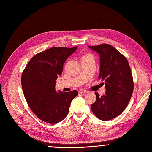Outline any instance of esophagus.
I'll return each mask as SVG.
<instances>
[{
	"instance_id": "obj_1",
	"label": "esophagus",
	"mask_w": 152,
	"mask_h": 152,
	"mask_svg": "<svg viewBox=\"0 0 152 152\" xmlns=\"http://www.w3.org/2000/svg\"><path fill=\"white\" fill-rule=\"evenodd\" d=\"M78 92L80 93H88V91L86 90H80L78 91Z\"/></svg>"
}]
</instances>
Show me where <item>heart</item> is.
Masks as SVG:
<instances>
[{"label": "heart", "mask_w": 152, "mask_h": 152, "mask_svg": "<svg viewBox=\"0 0 152 152\" xmlns=\"http://www.w3.org/2000/svg\"><path fill=\"white\" fill-rule=\"evenodd\" d=\"M89 55H90V54H88V55H85V56H89Z\"/></svg>", "instance_id": "1"}]
</instances>
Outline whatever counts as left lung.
Returning <instances> with one entry per match:
<instances>
[{
    "label": "left lung",
    "instance_id": "1",
    "mask_svg": "<svg viewBox=\"0 0 152 152\" xmlns=\"http://www.w3.org/2000/svg\"><path fill=\"white\" fill-rule=\"evenodd\" d=\"M88 47L100 57L99 79L105 82V95L99 96L95 92L96 102L91 110L102 121L117 117L126 109L134 90L131 68L124 56L113 46L102 44Z\"/></svg>",
    "mask_w": 152,
    "mask_h": 152
}]
</instances>
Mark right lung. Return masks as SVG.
Here are the masks:
<instances>
[{"instance_id": "1", "label": "right lung", "mask_w": 152, "mask_h": 152, "mask_svg": "<svg viewBox=\"0 0 152 152\" xmlns=\"http://www.w3.org/2000/svg\"><path fill=\"white\" fill-rule=\"evenodd\" d=\"M77 46L54 47L33 56L21 75V86L27 103L36 115L47 123L56 124L66 118L78 91L56 92V80L63 66Z\"/></svg>"}]
</instances>
